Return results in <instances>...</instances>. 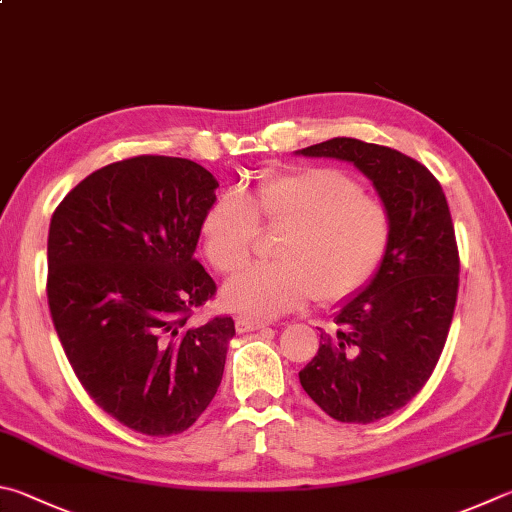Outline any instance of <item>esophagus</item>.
Instances as JSON below:
<instances>
[{"instance_id":"1","label":"esophagus","mask_w":512,"mask_h":512,"mask_svg":"<svg viewBox=\"0 0 512 512\" xmlns=\"http://www.w3.org/2000/svg\"><path fill=\"white\" fill-rule=\"evenodd\" d=\"M235 327L239 333H248V331H257V329H264L268 324L264 320H250V318H239L235 322Z\"/></svg>"}]
</instances>
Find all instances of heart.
Segmentation results:
<instances>
[{
	"label": "heart",
	"mask_w": 512,
	"mask_h": 512,
	"mask_svg": "<svg viewBox=\"0 0 512 512\" xmlns=\"http://www.w3.org/2000/svg\"><path fill=\"white\" fill-rule=\"evenodd\" d=\"M259 224L286 228L273 264L253 266L224 286V306L246 318H275L313 300L338 304L383 271L394 244V217L338 167L264 176L248 194H217L201 219V246L219 273H235L255 253Z\"/></svg>",
	"instance_id": "heart-1"
}]
</instances>
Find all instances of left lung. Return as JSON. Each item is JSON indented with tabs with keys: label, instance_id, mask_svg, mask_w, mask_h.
Returning <instances> with one entry per match:
<instances>
[{
	"label": "left lung",
	"instance_id": "obj_1",
	"mask_svg": "<svg viewBox=\"0 0 512 512\" xmlns=\"http://www.w3.org/2000/svg\"><path fill=\"white\" fill-rule=\"evenodd\" d=\"M304 156L351 161L394 217L383 271L342 306L336 327L300 371L304 392L342 423H374L401 410L430 380L459 293V248L441 183L398 150L338 136Z\"/></svg>",
	"mask_w": 512,
	"mask_h": 512
}]
</instances>
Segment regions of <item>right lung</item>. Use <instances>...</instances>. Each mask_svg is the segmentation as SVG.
<instances>
[{
  "instance_id": "add662e5",
  "label": "right lung",
  "mask_w": 512,
  "mask_h": 512,
  "mask_svg": "<svg viewBox=\"0 0 512 512\" xmlns=\"http://www.w3.org/2000/svg\"><path fill=\"white\" fill-rule=\"evenodd\" d=\"M217 185L194 161L132 156L51 217L46 297L62 349L94 403L147 436L188 430L224 376L235 320L190 324L217 293L194 259Z\"/></svg>"
}]
</instances>
